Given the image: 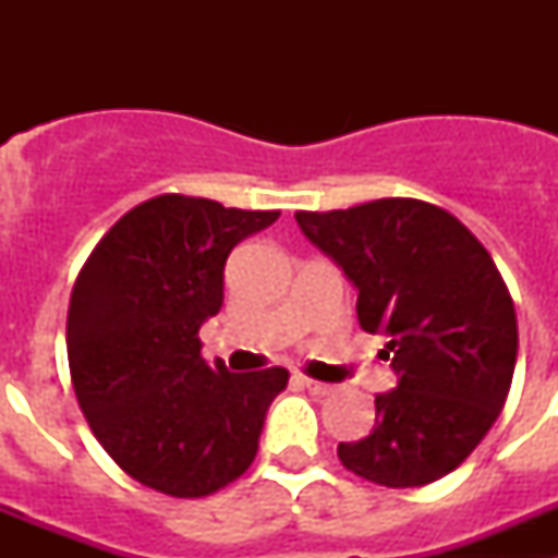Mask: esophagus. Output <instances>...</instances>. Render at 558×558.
<instances>
[{"label": "esophagus", "instance_id": "34e87169", "mask_svg": "<svg viewBox=\"0 0 558 558\" xmlns=\"http://www.w3.org/2000/svg\"><path fill=\"white\" fill-rule=\"evenodd\" d=\"M299 383H302L307 391H313L315 397H327V393L335 391V386H329V383H318V379H310V377H299Z\"/></svg>", "mask_w": 558, "mask_h": 558}]
</instances>
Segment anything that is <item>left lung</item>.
I'll return each mask as SVG.
<instances>
[{"instance_id":"left-lung-1","label":"left lung","mask_w":558,"mask_h":558,"mask_svg":"<svg viewBox=\"0 0 558 558\" xmlns=\"http://www.w3.org/2000/svg\"><path fill=\"white\" fill-rule=\"evenodd\" d=\"M315 248L357 290V322L388 335L397 388L377 393V425L340 441L354 475L408 489L445 477L500 416L517 363V315L489 251L450 211L383 198L295 211Z\"/></svg>"}]
</instances>
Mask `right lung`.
<instances>
[{"mask_svg":"<svg viewBox=\"0 0 558 558\" xmlns=\"http://www.w3.org/2000/svg\"><path fill=\"white\" fill-rule=\"evenodd\" d=\"M279 211L159 195L102 236L69 302V372L102 450L133 481L204 497L259 450L288 368L231 374L201 357L198 329L223 307L231 248Z\"/></svg>","mask_w":558,"mask_h":558,"instance_id":"right-lung-1","label":"right lung"}]
</instances>
